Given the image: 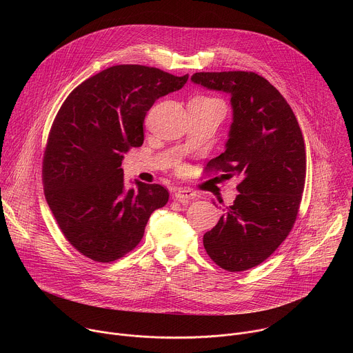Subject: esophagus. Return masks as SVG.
<instances>
[{
    "instance_id": "obj_1",
    "label": "esophagus",
    "mask_w": 353,
    "mask_h": 353,
    "mask_svg": "<svg viewBox=\"0 0 353 353\" xmlns=\"http://www.w3.org/2000/svg\"><path fill=\"white\" fill-rule=\"evenodd\" d=\"M195 192L192 191V190H190V188H177L176 191H174V198L177 199V201H180V203H187V201H190V199H192V198H195Z\"/></svg>"
}]
</instances>
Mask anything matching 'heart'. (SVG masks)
<instances>
[{"instance_id": "b5f03b06", "label": "heart", "mask_w": 353, "mask_h": 353, "mask_svg": "<svg viewBox=\"0 0 353 353\" xmlns=\"http://www.w3.org/2000/svg\"><path fill=\"white\" fill-rule=\"evenodd\" d=\"M207 99H212V97H207Z\"/></svg>"}]
</instances>
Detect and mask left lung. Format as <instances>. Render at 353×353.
Returning <instances> with one entry per match:
<instances>
[{
    "instance_id": "left-lung-1",
    "label": "left lung",
    "mask_w": 353,
    "mask_h": 353,
    "mask_svg": "<svg viewBox=\"0 0 353 353\" xmlns=\"http://www.w3.org/2000/svg\"><path fill=\"white\" fill-rule=\"evenodd\" d=\"M191 81L232 96L226 150L205 174L240 177L239 195L204 234V247L221 268L245 271L265 261L296 222L306 181L303 134L285 97L256 72H195Z\"/></svg>"
}]
</instances>
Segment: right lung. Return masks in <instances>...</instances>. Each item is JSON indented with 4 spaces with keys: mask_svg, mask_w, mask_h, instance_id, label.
<instances>
[{
    "mask_svg": "<svg viewBox=\"0 0 353 353\" xmlns=\"http://www.w3.org/2000/svg\"><path fill=\"white\" fill-rule=\"evenodd\" d=\"M188 74L121 64L78 85L50 128L41 177L60 230L97 263L124 257L141 241L148 219L169 201L161 184L124 188L123 154L143 142V120L157 100L179 90Z\"/></svg>",
    "mask_w": 353,
    "mask_h": 353,
    "instance_id": "add662e5",
    "label": "right lung"
}]
</instances>
